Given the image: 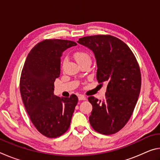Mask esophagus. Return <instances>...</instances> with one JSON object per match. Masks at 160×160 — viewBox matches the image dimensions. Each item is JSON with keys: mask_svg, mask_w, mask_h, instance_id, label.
I'll return each mask as SVG.
<instances>
[{"mask_svg": "<svg viewBox=\"0 0 160 160\" xmlns=\"http://www.w3.org/2000/svg\"><path fill=\"white\" fill-rule=\"evenodd\" d=\"M78 99L79 100H86V97H85L84 95H82V94H80V95L78 96Z\"/></svg>", "mask_w": 160, "mask_h": 160, "instance_id": "obj_1", "label": "esophagus"}]
</instances>
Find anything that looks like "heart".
<instances>
[{
	"mask_svg": "<svg viewBox=\"0 0 160 160\" xmlns=\"http://www.w3.org/2000/svg\"><path fill=\"white\" fill-rule=\"evenodd\" d=\"M75 59L78 62V63H83V62H91V57L90 54L85 51H78L74 55Z\"/></svg>",
	"mask_w": 160,
	"mask_h": 160,
	"instance_id": "obj_1",
	"label": "heart"
}]
</instances>
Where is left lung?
I'll return each mask as SVG.
<instances>
[{
    "instance_id": "1",
    "label": "left lung",
    "mask_w": 160,
    "mask_h": 160,
    "mask_svg": "<svg viewBox=\"0 0 160 160\" xmlns=\"http://www.w3.org/2000/svg\"><path fill=\"white\" fill-rule=\"evenodd\" d=\"M77 42L92 51L97 80L107 84L104 100L88 97L92 105L90 125L99 133H115L128 122L138 99L141 87L138 63L128 46L111 35L85 37Z\"/></svg>"
}]
</instances>
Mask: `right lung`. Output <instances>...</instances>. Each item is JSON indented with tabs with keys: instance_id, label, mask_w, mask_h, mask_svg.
Returning <instances> with one entry per match:
<instances>
[{
	"instance_id": "add662e5",
	"label": "right lung",
	"mask_w": 160,
	"mask_h": 160,
	"mask_svg": "<svg viewBox=\"0 0 160 160\" xmlns=\"http://www.w3.org/2000/svg\"><path fill=\"white\" fill-rule=\"evenodd\" d=\"M76 45L62 39L38 43L29 53L22 71L20 90L25 109L38 131L51 138L67 131L78 102L75 94L65 98L53 94L54 81L61 72V56Z\"/></svg>"
}]
</instances>
